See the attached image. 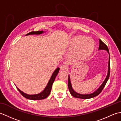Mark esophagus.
I'll use <instances>...</instances> for the list:
<instances>
[{"instance_id":"34e87169","label":"esophagus","mask_w":121,"mask_h":121,"mask_svg":"<svg viewBox=\"0 0 121 121\" xmlns=\"http://www.w3.org/2000/svg\"><path fill=\"white\" fill-rule=\"evenodd\" d=\"M68 67L67 66L65 65H60V69L62 71H65L66 70V69H67Z\"/></svg>"}]
</instances>
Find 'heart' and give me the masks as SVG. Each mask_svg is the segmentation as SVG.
Returning a JSON list of instances; mask_svg holds the SVG:
<instances>
[{"instance_id":"b5f03b06","label":"heart","mask_w":121,"mask_h":121,"mask_svg":"<svg viewBox=\"0 0 121 121\" xmlns=\"http://www.w3.org/2000/svg\"><path fill=\"white\" fill-rule=\"evenodd\" d=\"M70 45L73 47L72 51L73 56L81 60L89 58L93 53L95 48L93 40L80 35L75 36L72 38Z\"/></svg>"}]
</instances>
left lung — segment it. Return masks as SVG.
<instances>
[{
    "instance_id": "obj_1",
    "label": "left lung",
    "mask_w": 121,
    "mask_h": 121,
    "mask_svg": "<svg viewBox=\"0 0 121 121\" xmlns=\"http://www.w3.org/2000/svg\"><path fill=\"white\" fill-rule=\"evenodd\" d=\"M99 50H105L108 51V52L109 53V49L108 48L107 46L105 44V43L102 42L101 39H99ZM110 57L109 55V64H108V75L107 76L106 78L105 79L104 81V83L102 84L101 86H100L99 88L96 91L91 94H86V95H82L79 94L78 93H77L76 92L74 91L73 89L72 88V85L71 83L70 79V76L69 75V78H68V88L69 89V91H70V94H71L72 96L73 97L77 98H79V99H89L91 98H93L96 97L98 95H99L102 91V89H104L105 85L107 83L108 80L109 79V76H110Z\"/></svg>"
}]
</instances>
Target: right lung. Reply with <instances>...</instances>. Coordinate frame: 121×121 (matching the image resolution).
Masks as SVG:
<instances>
[{
    "label": "right lung",
    "instance_id": "obj_1",
    "mask_svg": "<svg viewBox=\"0 0 121 121\" xmlns=\"http://www.w3.org/2000/svg\"><path fill=\"white\" fill-rule=\"evenodd\" d=\"M43 33V30H40V31H36V32L33 31V32L29 33L26 35H30V34L31 35H33V34L38 35V34H42ZM59 70H60V69H59V68H58L55 71V72H54L52 74V76H51L47 86L46 87L45 89L43 90V91L42 92H40V93H39V94H36V95H27L26 94L24 93L23 92L20 91V90L18 88H17V89L18 91H19L20 92V94H21L25 98H27L28 99L37 100H42V99H45L49 96V94L50 93L52 84L53 83L54 81H55V79L56 76L57 75V74L59 72Z\"/></svg>",
    "mask_w": 121,
    "mask_h": 121
}]
</instances>
